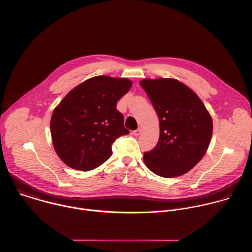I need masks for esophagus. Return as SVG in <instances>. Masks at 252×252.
Returning a JSON list of instances; mask_svg holds the SVG:
<instances>
[{"mask_svg": "<svg viewBox=\"0 0 252 252\" xmlns=\"http://www.w3.org/2000/svg\"><path fill=\"white\" fill-rule=\"evenodd\" d=\"M141 131H142V129H141V128H137V129L133 130V132H132V133H133L134 135H136V136H137V135H139V134L141 133Z\"/></svg>", "mask_w": 252, "mask_h": 252, "instance_id": "esophagus-1", "label": "esophagus"}]
</instances>
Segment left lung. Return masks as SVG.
Here are the masks:
<instances>
[{
    "instance_id": "1",
    "label": "left lung",
    "mask_w": 252,
    "mask_h": 252,
    "mask_svg": "<svg viewBox=\"0 0 252 252\" xmlns=\"http://www.w3.org/2000/svg\"><path fill=\"white\" fill-rule=\"evenodd\" d=\"M159 121V138L143 155L146 165L162 177L181 176L205 155L212 135V119L197 94L175 79L139 82Z\"/></svg>"
}]
</instances>
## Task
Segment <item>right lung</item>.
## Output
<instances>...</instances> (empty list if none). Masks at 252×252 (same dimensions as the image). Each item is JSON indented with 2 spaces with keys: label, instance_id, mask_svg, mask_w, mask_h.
Listing matches in <instances>:
<instances>
[{
  "label": "right lung",
  "instance_id": "1",
  "mask_svg": "<svg viewBox=\"0 0 252 252\" xmlns=\"http://www.w3.org/2000/svg\"><path fill=\"white\" fill-rule=\"evenodd\" d=\"M131 86L125 78L94 77L68 92L55 107L52 140L67 166L88 171L111 158L114 141L129 132L117 102Z\"/></svg>",
  "mask_w": 252,
  "mask_h": 252
}]
</instances>
